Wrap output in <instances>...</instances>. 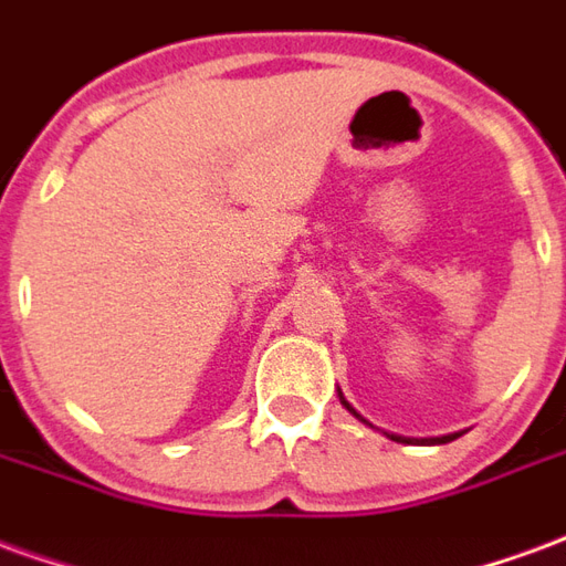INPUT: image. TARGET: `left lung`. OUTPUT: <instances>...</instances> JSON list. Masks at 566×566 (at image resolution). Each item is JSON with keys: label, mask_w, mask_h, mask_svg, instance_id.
Instances as JSON below:
<instances>
[{"label": "left lung", "mask_w": 566, "mask_h": 566, "mask_svg": "<svg viewBox=\"0 0 566 566\" xmlns=\"http://www.w3.org/2000/svg\"><path fill=\"white\" fill-rule=\"evenodd\" d=\"M339 403H343L345 409H348V412H352V416H355V418H360V416H357V412H355V409H352V403H348V400H345V397H343V391H339ZM360 421H364V424H369L367 418H360ZM369 427H373V424H369ZM388 437H391L394 442H412V439H406V437H397V433H388ZM454 437H458V433H449V437L421 439V442H430V446H439V442H451V439H454Z\"/></svg>", "instance_id": "8db88e82"}]
</instances>
